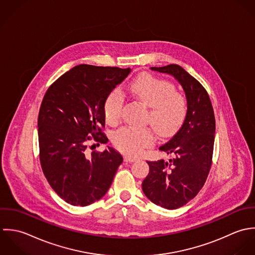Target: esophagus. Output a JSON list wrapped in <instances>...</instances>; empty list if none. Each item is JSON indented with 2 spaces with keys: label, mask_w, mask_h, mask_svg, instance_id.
Listing matches in <instances>:
<instances>
[{
  "label": "esophagus",
  "mask_w": 255,
  "mask_h": 255,
  "mask_svg": "<svg viewBox=\"0 0 255 255\" xmlns=\"http://www.w3.org/2000/svg\"><path fill=\"white\" fill-rule=\"evenodd\" d=\"M135 160H136V158H134V157H131V156H128V155L124 156V161H126V162H133Z\"/></svg>",
  "instance_id": "34e87169"
}]
</instances>
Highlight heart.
<instances>
[{"mask_svg": "<svg viewBox=\"0 0 255 255\" xmlns=\"http://www.w3.org/2000/svg\"><path fill=\"white\" fill-rule=\"evenodd\" d=\"M138 100L150 107L148 120L159 136L174 133L186 114L185 99L174 92L173 86L149 74L137 77L129 87ZM123 98L118 90L112 91L104 102V115L109 123H116L121 115ZM154 136L149 128L126 127L115 133V147L129 155H139L145 148L153 145Z\"/></svg>", "mask_w": 255, "mask_h": 255, "instance_id": "1", "label": "heart"}]
</instances>
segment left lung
<instances>
[{"label":"left lung","mask_w":255,"mask_h":255,"mask_svg":"<svg viewBox=\"0 0 255 255\" xmlns=\"http://www.w3.org/2000/svg\"><path fill=\"white\" fill-rule=\"evenodd\" d=\"M152 71L172 76L182 87L187 110L174 136L159 151L173 157L147 161L150 171L142 183L143 192L155 205L177 209L192 200L209 174L215 140V115L202 85L178 65L152 67Z\"/></svg>","instance_id":"8db88e82"}]
</instances>
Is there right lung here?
Returning a JSON list of instances; mask_svg holds the SVG:
<instances>
[{
	"mask_svg": "<svg viewBox=\"0 0 255 255\" xmlns=\"http://www.w3.org/2000/svg\"><path fill=\"white\" fill-rule=\"evenodd\" d=\"M131 69L79 65L47 90L38 115L40 163L52 189L67 203L88 206L109 189L123 157L111 147L88 154L91 136L107 143L104 102ZM100 145V144H99Z\"/></svg>",
	"mask_w": 255,
	"mask_h": 255,
	"instance_id": "add662e5",
	"label": "right lung"
}]
</instances>
